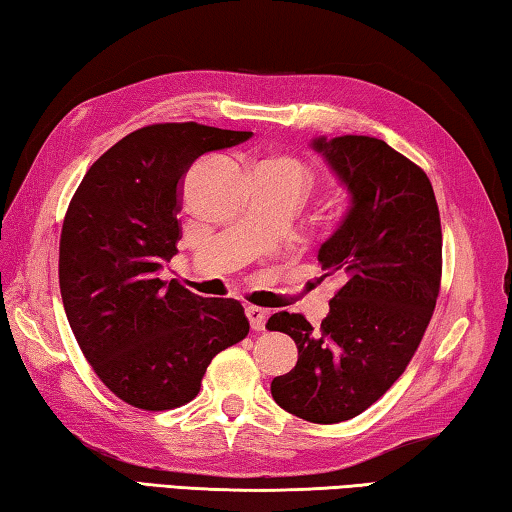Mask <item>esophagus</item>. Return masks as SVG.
Wrapping results in <instances>:
<instances>
[{
  "instance_id": "obj_1",
  "label": "esophagus",
  "mask_w": 512,
  "mask_h": 512,
  "mask_svg": "<svg viewBox=\"0 0 512 512\" xmlns=\"http://www.w3.org/2000/svg\"><path fill=\"white\" fill-rule=\"evenodd\" d=\"M247 319H249V326L254 330H265L267 324V312L263 308H256V306H249L247 308Z\"/></svg>"
}]
</instances>
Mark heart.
<instances>
[{"label": "heart", "instance_id": "obj_1", "mask_svg": "<svg viewBox=\"0 0 512 512\" xmlns=\"http://www.w3.org/2000/svg\"><path fill=\"white\" fill-rule=\"evenodd\" d=\"M258 173H265L276 179H283L290 186H294V191L299 193V197L308 191V186L312 184V170L306 164V161L294 157V155H270L265 157L261 164L256 166Z\"/></svg>", "mask_w": 512, "mask_h": 512}]
</instances>
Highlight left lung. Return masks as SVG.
Here are the masks:
<instances>
[{"label": "left lung", "instance_id": "8db88e82", "mask_svg": "<svg viewBox=\"0 0 512 512\" xmlns=\"http://www.w3.org/2000/svg\"><path fill=\"white\" fill-rule=\"evenodd\" d=\"M348 206L319 263L342 288L321 328L276 312L270 330L290 335L297 366L272 380V398L319 425L360 416L391 389L414 357L441 288L443 233L429 177L375 137H317Z\"/></svg>", "mask_w": 512, "mask_h": 512}]
</instances>
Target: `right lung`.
<instances>
[{
    "mask_svg": "<svg viewBox=\"0 0 512 512\" xmlns=\"http://www.w3.org/2000/svg\"><path fill=\"white\" fill-rule=\"evenodd\" d=\"M249 137L193 121L146 125L98 157L71 197L60 233L62 303L87 362L132 407L191 402L213 357L249 333L238 301L159 279L182 238V177L197 157Z\"/></svg>",
    "mask_w": 512,
    "mask_h": 512,
    "instance_id": "obj_1",
    "label": "right lung"
}]
</instances>
